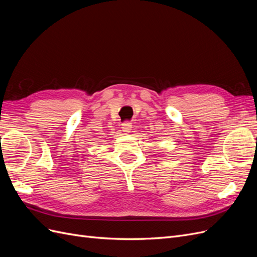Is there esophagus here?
<instances>
[{
	"mask_svg": "<svg viewBox=\"0 0 257 257\" xmlns=\"http://www.w3.org/2000/svg\"><path fill=\"white\" fill-rule=\"evenodd\" d=\"M122 130L123 132H125V133H130L132 132V124L130 122H123L122 123Z\"/></svg>",
	"mask_w": 257,
	"mask_h": 257,
	"instance_id": "1",
	"label": "esophagus"
}]
</instances>
